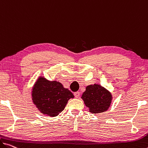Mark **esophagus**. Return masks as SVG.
<instances>
[{
  "label": "esophagus",
  "mask_w": 148,
  "mask_h": 148,
  "mask_svg": "<svg viewBox=\"0 0 148 148\" xmlns=\"http://www.w3.org/2000/svg\"><path fill=\"white\" fill-rule=\"evenodd\" d=\"M74 96L75 97V98H79V96H80V92H79V91L74 92Z\"/></svg>",
  "instance_id": "esophagus-1"
}]
</instances>
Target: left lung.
<instances>
[{"label":"left lung","instance_id":"8db88e82","mask_svg":"<svg viewBox=\"0 0 148 148\" xmlns=\"http://www.w3.org/2000/svg\"><path fill=\"white\" fill-rule=\"evenodd\" d=\"M81 98L86 106L89 108L90 112L93 114L107 110L112 101L110 92L97 84L87 86Z\"/></svg>","mask_w":148,"mask_h":148}]
</instances>
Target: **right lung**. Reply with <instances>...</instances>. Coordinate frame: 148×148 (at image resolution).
<instances>
[{
	"label": "right lung",
	"mask_w": 148,
	"mask_h": 148,
	"mask_svg": "<svg viewBox=\"0 0 148 148\" xmlns=\"http://www.w3.org/2000/svg\"><path fill=\"white\" fill-rule=\"evenodd\" d=\"M32 100L41 112L54 117L62 112L68 101L74 96L60 82L40 77L32 89Z\"/></svg>",
	"instance_id": "obj_1"
}]
</instances>
